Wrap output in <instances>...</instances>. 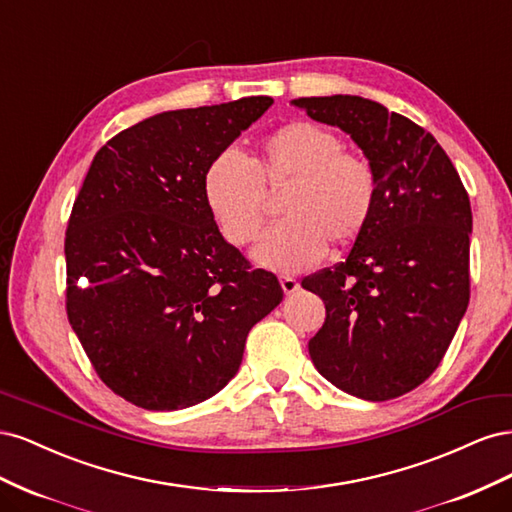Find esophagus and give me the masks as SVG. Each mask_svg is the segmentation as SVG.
I'll return each mask as SVG.
<instances>
[{"mask_svg": "<svg viewBox=\"0 0 512 512\" xmlns=\"http://www.w3.org/2000/svg\"><path fill=\"white\" fill-rule=\"evenodd\" d=\"M280 284H282V290H284L286 297H290V294H294V292L299 290V282L294 280V277H290V275L280 277Z\"/></svg>", "mask_w": 512, "mask_h": 512, "instance_id": "obj_1", "label": "esophagus"}]
</instances>
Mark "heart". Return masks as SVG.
Segmentation results:
<instances>
[{
    "label": "heart",
    "mask_w": 512,
    "mask_h": 512,
    "mask_svg": "<svg viewBox=\"0 0 512 512\" xmlns=\"http://www.w3.org/2000/svg\"><path fill=\"white\" fill-rule=\"evenodd\" d=\"M284 220L267 230L254 258L273 271L312 267L331 250L359 239L378 205L376 168L363 153L312 121H290L269 132L250 160L235 151L215 156L203 175V196L222 237L235 247L258 239L267 194L282 192Z\"/></svg>",
    "instance_id": "heart-1"
}]
</instances>
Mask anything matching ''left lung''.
<instances>
[{
	"label": "left lung",
	"mask_w": 512,
	"mask_h": 512,
	"mask_svg": "<svg viewBox=\"0 0 512 512\" xmlns=\"http://www.w3.org/2000/svg\"><path fill=\"white\" fill-rule=\"evenodd\" d=\"M292 104L348 132L378 175L374 218L348 258L301 282L327 307L309 356L354 397L406 395L436 371L468 309V192L433 134L408 117L359 96Z\"/></svg>",
	"instance_id": "left-lung-1"
}]
</instances>
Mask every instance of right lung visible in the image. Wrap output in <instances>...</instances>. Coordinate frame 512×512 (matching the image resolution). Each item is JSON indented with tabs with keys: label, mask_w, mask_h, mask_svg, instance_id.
Segmentation results:
<instances>
[{
	"label": "right lung",
	"mask_w": 512,
	"mask_h": 512,
	"mask_svg": "<svg viewBox=\"0 0 512 512\" xmlns=\"http://www.w3.org/2000/svg\"><path fill=\"white\" fill-rule=\"evenodd\" d=\"M269 96L153 115L89 166L66 230V312L100 380L145 410L200 404L237 374L245 337L282 303L277 277L224 241L207 164Z\"/></svg>",
	"instance_id": "obj_1"
}]
</instances>
